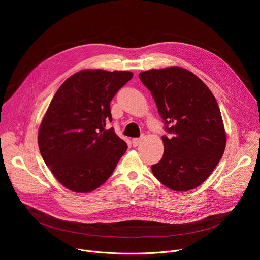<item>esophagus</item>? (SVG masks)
<instances>
[{
    "instance_id": "34e87169",
    "label": "esophagus",
    "mask_w": 260,
    "mask_h": 260,
    "mask_svg": "<svg viewBox=\"0 0 260 260\" xmlns=\"http://www.w3.org/2000/svg\"><path fill=\"white\" fill-rule=\"evenodd\" d=\"M141 141H142V138H134L133 140H132V143H133V146L134 147H136V146H138L140 143H141Z\"/></svg>"
}]
</instances>
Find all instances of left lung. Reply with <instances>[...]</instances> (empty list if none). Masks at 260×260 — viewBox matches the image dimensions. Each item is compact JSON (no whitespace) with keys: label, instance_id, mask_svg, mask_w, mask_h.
Here are the masks:
<instances>
[{"label":"left lung","instance_id":"1","mask_svg":"<svg viewBox=\"0 0 260 260\" xmlns=\"http://www.w3.org/2000/svg\"><path fill=\"white\" fill-rule=\"evenodd\" d=\"M151 91L171 136H162L165 153L152 166L156 178L177 192L199 186L221 159L226 136L218 103L203 82L173 66L139 74Z\"/></svg>","mask_w":260,"mask_h":260}]
</instances>
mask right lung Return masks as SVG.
Segmentation results:
<instances>
[{
    "label": "right lung",
    "mask_w": 260,
    "mask_h": 260,
    "mask_svg": "<svg viewBox=\"0 0 260 260\" xmlns=\"http://www.w3.org/2000/svg\"><path fill=\"white\" fill-rule=\"evenodd\" d=\"M133 78L131 72L84 70L59 87L41 122L40 153L66 188L89 193L111 176L127 145L106 129L111 101Z\"/></svg>",
    "instance_id": "1"
}]
</instances>
